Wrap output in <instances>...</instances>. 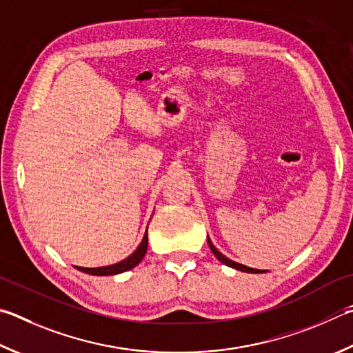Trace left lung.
I'll list each match as a JSON object with an SVG mask.
<instances>
[{
	"instance_id": "1",
	"label": "left lung",
	"mask_w": 353,
	"mask_h": 353,
	"mask_svg": "<svg viewBox=\"0 0 353 353\" xmlns=\"http://www.w3.org/2000/svg\"><path fill=\"white\" fill-rule=\"evenodd\" d=\"M208 245H210V248H211V252H213V254L216 256L217 259H219L222 264H225V265H228V267H232V268H236V270H241V272H245V273H264V272H267V270H258V268H252V267H247V265H242V264H239V262H234V261H232V259H228L227 256H223L219 250H217L213 243H211V241H210V238H208Z\"/></svg>"
}]
</instances>
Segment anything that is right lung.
Masks as SVG:
<instances>
[{
  "mask_svg": "<svg viewBox=\"0 0 353 353\" xmlns=\"http://www.w3.org/2000/svg\"><path fill=\"white\" fill-rule=\"evenodd\" d=\"M146 250H148V228H146V233H145L143 239H142V242H140V245L137 247L136 252L128 256L126 259L117 262V264L106 265V267H97V268L75 267V268H77V270L83 272V273L94 274V276H110V274H119V273L128 272V270H131V268L136 267L139 262L143 259Z\"/></svg>",
  "mask_w": 353,
  "mask_h": 353,
  "instance_id": "obj_1",
  "label": "right lung"
}]
</instances>
